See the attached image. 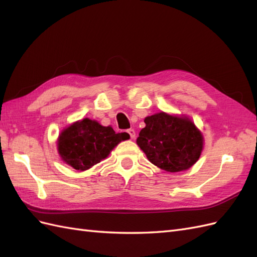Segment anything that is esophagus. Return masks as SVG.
Returning <instances> with one entry per match:
<instances>
[{
  "mask_svg": "<svg viewBox=\"0 0 257 257\" xmlns=\"http://www.w3.org/2000/svg\"><path fill=\"white\" fill-rule=\"evenodd\" d=\"M126 133L130 135V137L132 138V140H134V138H135V131L133 130V128H128L127 131H126Z\"/></svg>",
  "mask_w": 257,
  "mask_h": 257,
  "instance_id": "1",
  "label": "esophagus"
}]
</instances>
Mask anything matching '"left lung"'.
I'll return each mask as SVG.
<instances>
[{
	"mask_svg": "<svg viewBox=\"0 0 257 257\" xmlns=\"http://www.w3.org/2000/svg\"><path fill=\"white\" fill-rule=\"evenodd\" d=\"M137 145L148 160L166 172L188 170L203 148V137L189 119L160 112L144 120Z\"/></svg>",
	"mask_w": 257,
	"mask_h": 257,
	"instance_id": "1",
	"label": "left lung"
}]
</instances>
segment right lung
I'll use <instances>...</instances> for the list:
<instances>
[{"instance_id":"right-lung-1","label":"right lung","mask_w":257,"mask_h":257,"mask_svg":"<svg viewBox=\"0 0 257 257\" xmlns=\"http://www.w3.org/2000/svg\"><path fill=\"white\" fill-rule=\"evenodd\" d=\"M130 138L127 133H115L111 126L83 119L61 132L58 152L67 164L78 171H85L108 157L121 141Z\"/></svg>"}]
</instances>
